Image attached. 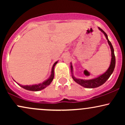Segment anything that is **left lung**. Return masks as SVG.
<instances>
[{"label": "left lung", "instance_id": "1", "mask_svg": "<svg viewBox=\"0 0 125 125\" xmlns=\"http://www.w3.org/2000/svg\"><path fill=\"white\" fill-rule=\"evenodd\" d=\"M98 29L99 31H100L103 33L104 34V35L105 36L106 38L107 42H108L109 45L110 50H111V61H110V64L109 68L107 69V70L103 74H100V75L97 76L96 77H94V79H88V80H85V79H78L76 78L73 75V66L72 63H71V73H72V77L73 81L76 82L77 83H78L80 85H81L82 86L84 87H86V88H95V87H97L100 86L102 85L104 83L106 82V81L109 78L112 73L114 71L115 67V63H116V60H115V56L114 53V49H113V46L111 42L109 41L108 37H107V34L104 31H103L102 29L99 28Z\"/></svg>", "mask_w": 125, "mask_h": 125}]
</instances>
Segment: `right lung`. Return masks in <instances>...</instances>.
<instances>
[{"label": "right lung", "instance_id": "right-lung-1", "mask_svg": "<svg viewBox=\"0 0 125 125\" xmlns=\"http://www.w3.org/2000/svg\"><path fill=\"white\" fill-rule=\"evenodd\" d=\"M58 61L56 62L55 63L53 64V65L52 68V71H51V76H50L49 77L46 79V81H44V82H43L42 83H41L39 84H32V85H21V84L18 83L16 82L15 80L14 81L15 82H16L18 83V85H19L20 86H21V87H23V89H25L26 90H31V91H39V90H41L43 89L46 87L48 86L51 83V82H52L53 79L54 78V66H55L56 64H57Z\"/></svg>", "mask_w": 125, "mask_h": 125}]
</instances>
